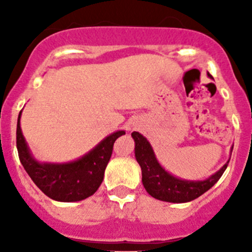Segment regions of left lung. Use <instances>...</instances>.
<instances>
[{
    "instance_id": "obj_1",
    "label": "left lung",
    "mask_w": 252,
    "mask_h": 252,
    "mask_svg": "<svg viewBox=\"0 0 252 252\" xmlns=\"http://www.w3.org/2000/svg\"><path fill=\"white\" fill-rule=\"evenodd\" d=\"M207 75L212 77L210 73H207ZM131 136L135 141V158L141 167L142 185L152 197L161 201L182 204L197 199L218 182L229 163L228 159L220 171L205 180L182 179L174 177L159 164L152 146L144 135L133 131Z\"/></svg>"
}]
</instances>
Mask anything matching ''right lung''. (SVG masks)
Wrapping results in <instances>:
<instances>
[{"mask_svg":"<svg viewBox=\"0 0 252 252\" xmlns=\"http://www.w3.org/2000/svg\"><path fill=\"white\" fill-rule=\"evenodd\" d=\"M20 111L17 123V149L20 163L36 187L61 202L81 201L96 192L103 180V174L112 156L113 144L124 130H117L98 142L91 151L75 161L67 163L39 162L34 158L20 128Z\"/></svg>","mask_w":252,"mask_h":252,"instance_id":"1","label":"right lung"}]
</instances>
